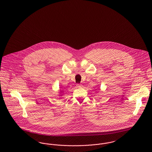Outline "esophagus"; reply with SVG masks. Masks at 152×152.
<instances>
[{
  "mask_svg": "<svg viewBox=\"0 0 152 152\" xmlns=\"http://www.w3.org/2000/svg\"><path fill=\"white\" fill-rule=\"evenodd\" d=\"M77 88H81L82 87V85L81 84H77Z\"/></svg>",
  "mask_w": 152,
  "mask_h": 152,
  "instance_id": "1",
  "label": "esophagus"
}]
</instances>
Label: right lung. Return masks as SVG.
Returning a JSON list of instances; mask_svg holds the SVG:
<instances>
[{
	"mask_svg": "<svg viewBox=\"0 0 152 152\" xmlns=\"http://www.w3.org/2000/svg\"><path fill=\"white\" fill-rule=\"evenodd\" d=\"M59 95H60V96H61V95H63V92H62V91L60 92V94Z\"/></svg>",
	"mask_w": 152,
	"mask_h": 152,
	"instance_id": "obj_1",
	"label": "right lung"
}]
</instances>
